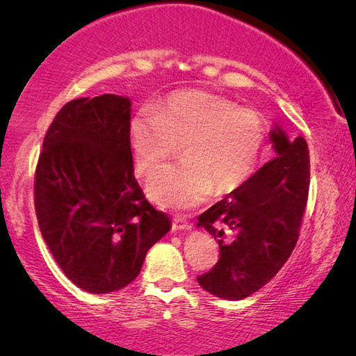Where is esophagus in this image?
Here are the masks:
<instances>
[{"instance_id": "obj_1", "label": "esophagus", "mask_w": 356, "mask_h": 356, "mask_svg": "<svg viewBox=\"0 0 356 356\" xmlns=\"http://www.w3.org/2000/svg\"><path fill=\"white\" fill-rule=\"evenodd\" d=\"M172 228L175 232H184V230H191V223L183 220L181 217H175L172 222Z\"/></svg>"}]
</instances>
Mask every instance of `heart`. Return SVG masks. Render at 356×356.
Instances as JSON below:
<instances>
[{
  "label": "heart",
  "instance_id": "b5f03b06",
  "mask_svg": "<svg viewBox=\"0 0 356 356\" xmlns=\"http://www.w3.org/2000/svg\"><path fill=\"white\" fill-rule=\"evenodd\" d=\"M136 167L152 173L181 144V163L154 173L147 194L155 204L189 209L243 186L266 145V123L256 111L206 90H179L129 121Z\"/></svg>",
  "mask_w": 356,
  "mask_h": 356
}]
</instances>
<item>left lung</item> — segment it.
<instances>
[{"label":"left lung","mask_w":356,"mask_h":356,"mask_svg":"<svg viewBox=\"0 0 356 356\" xmlns=\"http://www.w3.org/2000/svg\"><path fill=\"white\" fill-rule=\"evenodd\" d=\"M275 157L197 217L220 246L217 264L197 282L223 300H243L282 269L300 236L309 191V150L303 138L270 131Z\"/></svg>","instance_id":"obj_1"}]
</instances>
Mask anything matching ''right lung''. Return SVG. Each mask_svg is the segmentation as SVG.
<instances>
[{"label":"right lung","mask_w":356,"mask_h":356,"mask_svg":"<svg viewBox=\"0 0 356 356\" xmlns=\"http://www.w3.org/2000/svg\"><path fill=\"white\" fill-rule=\"evenodd\" d=\"M129 121L128 97L71 100L38 157L33 197L42 236L67 279L89 293L129 285L172 227L136 181Z\"/></svg>","instance_id":"1"}]
</instances>
